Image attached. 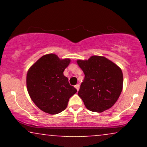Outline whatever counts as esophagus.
Instances as JSON below:
<instances>
[{"mask_svg":"<svg viewBox=\"0 0 147 147\" xmlns=\"http://www.w3.org/2000/svg\"><path fill=\"white\" fill-rule=\"evenodd\" d=\"M75 88L77 90V91L79 90V84H77V85H75Z\"/></svg>","mask_w":147,"mask_h":147,"instance_id":"1","label":"esophagus"}]
</instances>
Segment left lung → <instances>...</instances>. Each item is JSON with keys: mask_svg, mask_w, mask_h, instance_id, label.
Masks as SVG:
<instances>
[{"mask_svg": "<svg viewBox=\"0 0 147 147\" xmlns=\"http://www.w3.org/2000/svg\"><path fill=\"white\" fill-rule=\"evenodd\" d=\"M85 77L78 95L87 109L102 113L117 102L123 88V74L118 65L102 56L77 60Z\"/></svg>", "mask_w": 147, "mask_h": 147, "instance_id": "left-lung-1", "label": "left lung"}]
</instances>
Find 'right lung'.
<instances>
[{
  "label": "right lung",
  "instance_id": "add662e5",
  "mask_svg": "<svg viewBox=\"0 0 147 147\" xmlns=\"http://www.w3.org/2000/svg\"><path fill=\"white\" fill-rule=\"evenodd\" d=\"M70 59H61L55 54L43 55L28 70L26 77L28 92L38 109L50 115L65 110L70 97L77 89L70 86L63 71Z\"/></svg>",
  "mask_w": 147,
  "mask_h": 147
}]
</instances>
